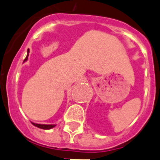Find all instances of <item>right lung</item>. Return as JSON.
<instances>
[{"instance_id": "obj_1", "label": "right lung", "mask_w": 160, "mask_h": 160, "mask_svg": "<svg viewBox=\"0 0 160 160\" xmlns=\"http://www.w3.org/2000/svg\"><path fill=\"white\" fill-rule=\"evenodd\" d=\"M28 55H29V49L28 50V54H27L26 58L24 59V62L28 60ZM31 123H32V122H31ZM32 125H34L35 126H36V127L40 128V129H50L55 126V125H42V124H35V123H32Z\"/></svg>"}]
</instances>
